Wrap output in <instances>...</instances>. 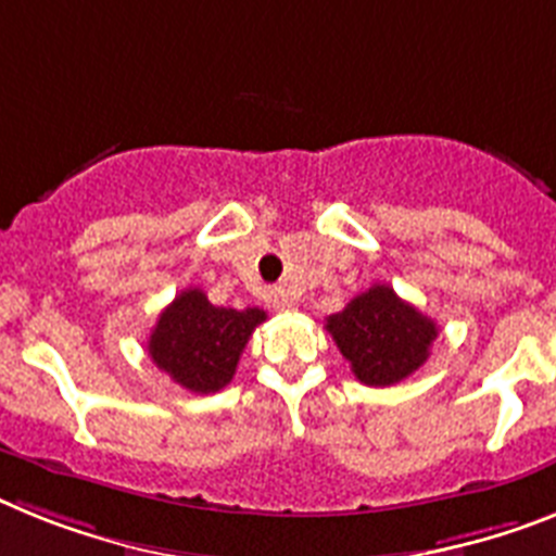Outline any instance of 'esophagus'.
Listing matches in <instances>:
<instances>
[{"mask_svg": "<svg viewBox=\"0 0 556 556\" xmlns=\"http://www.w3.org/2000/svg\"><path fill=\"white\" fill-rule=\"evenodd\" d=\"M270 307L279 311V314H286V311H293V300L282 291V288H274V291H270Z\"/></svg>", "mask_w": 556, "mask_h": 556, "instance_id": "obj_1", "label": "esophagus"}]
</instances>
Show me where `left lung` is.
Wrapping results in <instances>:
<instances>
[{
  "label": "left lung",
  "instance_id": "left-lung-1",
  "mask_svg": "<svg viewBox=\"0 0 556 556\" xmlns=\"http://www.w3.org/2000/svg\"><path fill=\"white\" fill-rule=\"evenodd\" d=\"M328 333L362 384L390 387L413 376L429 358L435 321L404 302L390 286H372L328 316Z\"/></svg>",
  "mask_w": 556,
  "mask_h": 556
}]
</instances>
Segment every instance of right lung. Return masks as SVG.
Instances as JSON below:
<instances>
[{
	"mask_svg": "<svg viewBox=\"0 0 556 556\" xmlns=\"http://www.w3.org/2000/svg\"><path fill=\"white\" fill-rule=\"evenodd\" d=\"M260 321H265L260 307H217L200 288H186L157 316L149 356L191 393H217L235 379L237 362Z\"/></svg>",
	"mask_w": 556,
	"mask_h": 556,
	"instance_id": "add662e5",
	"label": "right lung"
}]
</instances>
